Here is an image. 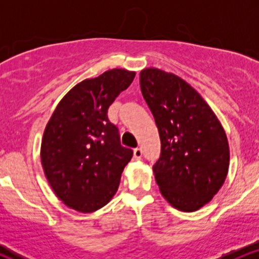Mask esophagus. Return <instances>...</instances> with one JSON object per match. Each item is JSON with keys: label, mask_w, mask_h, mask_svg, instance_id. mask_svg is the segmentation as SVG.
<instances>
[{"label": "esophagus", "mask_w": 259, "mask_h": 259, "mask_svg": "<svg viewBox=\"0 0 259 259\" xmlns=\"http://www.w3.org/2000/svg\"><path fill=\"white\" fill-rule=\"evenodd\" d=\"M141 157H142V151H141V148H135V150H134V158L135 159H141Z\"/></svg>", "instance_id": "esophagus-1"}]
</instances>
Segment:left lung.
Returning a JSON list of instances; mask_svg holds the SVG:
<instances>
[{"label":"left lung","mask_w":259,"mask_h":259,"mask_svg":"<svg viewBox=\"0 0 259 259\" xmlns=\"http://www.w3.org/2000/svg\"><path fill=\"white\" fill-rule=\"evenodd\" d=\"M140 88L159 133L153 173L160 194L177 209L195 212L227 178L230 154L224 129L201 95L173 73L146 68Z\"/></svg>","instance_id":"8db88e82"}]
</instances>
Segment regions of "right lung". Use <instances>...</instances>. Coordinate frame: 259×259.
<instances>
[{
  "label": "right lung",
  "instance_id": "1",
  "mask_svg": "<svg viewBox=\"0 0 259 259\" xmlns=\"http://www.w3.org/2000/svg\"><path fill=\"white\" fill-rule=\"evenodd\" d=\"M134 78L135 72L115 68L79 82L61 100L45 129V175L59 200L78 212L106 206L132 159L133 151L121 146L107 113Z\"/></svg>",
  "mask_w": 259,
  "mask_h": 259
}]
</instances>
